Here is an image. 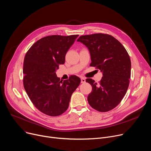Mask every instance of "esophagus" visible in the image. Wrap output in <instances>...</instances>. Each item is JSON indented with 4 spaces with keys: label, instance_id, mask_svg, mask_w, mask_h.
I'll use <instances>...</instances> for the list:
<instances>
[{
    "label": "esophagus",
    "instance_id": "1",
    "mask_svg": "<svg viewBox=\"0 0 151 151\" xmlns=\"http://www.w3.org/2000/svg\"><path fill=\"white\" fill-rule=\"evenodd\" d=\"M81 83H84L85 82H86V79H85L84 78H81Z\"/></svg>",
    "mask_w": 151,
    "mask_h": 151
}]
</instances>
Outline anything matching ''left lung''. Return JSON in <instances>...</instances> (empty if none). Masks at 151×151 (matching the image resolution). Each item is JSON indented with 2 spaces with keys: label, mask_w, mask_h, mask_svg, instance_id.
Wrapping results in <instances>:
<instances>
[{
  "label": "left lung",
  "mask_w": 151,
  "mask_h": 151,
  "mask_svg": "<svg viewBox=\"0 0 151 151\" xmlns=\"http://www.w3.org/2000/svg\"><path fill=\"white\" fill-rule=\"evenodd\" d=\"M88 49L92 67L102 73L99 83L91 78L86 80L92 86L88 96L91 107L101 112L116 107L128 88L131 76V60L127 50L114 37L96 33L81 36L77 40Z\"/></svg>",
  "instance_id": "1"
}]
</instances>
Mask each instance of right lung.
I'll return each instance as SVG.
<instances>
[{
	"instance_id": "right-lung-1",
	"label": "right lung",
	"mask_w": 151,
	"mask_h": 151,
	"mask_svg": "<svg viewBox=\"0 0 151 151\" xmlns=\"http://www.w3.org/2000/svg\"><path fill=\"white\" fill-rule=\"evenodd\" d=\"M78 35H52L36 41L26 54L23 63V85L34 106L52 116L60 115L69 106L71 96L81 80L71 76L60 81L56 75L58 65Z\"/></svg>"
}]
</instances>
